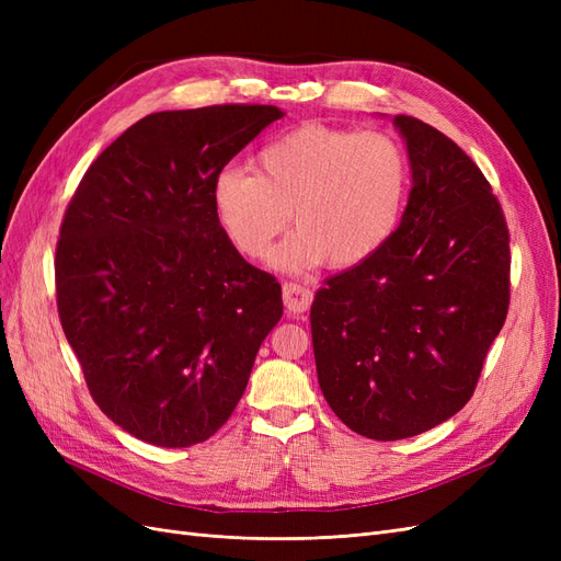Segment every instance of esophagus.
<instances>
[{
  "mask_svg": "<svg viewBox=\"0 0 561 561\" xmlns=\"http://www.w3.org/2000/svg\"><path fill=\"white\" fill-rule=\"evenodd\" d=\"M283 301L285 307L290 313H304L313 301V293L309 290L307 285H299V283H285L283 285Z\"/></svg>",
  "mask_w": 561,
  "mask_h": 561,
  "instance_id": "34e87169",
  "label": "esophagus"
}]
</instances>
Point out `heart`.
<instances>
[{
  "label": "heart",
  "instance_id": "1",
  "mask_svg": "<svg viewBox=\"0 0 561 561\" xmlns=\"http://www.w3.org/2000/svg\"><path fill=\"white\" fill-rule=\"evenodd\" d=\"M407 186L410 159L393 135L301 124L262 147L254 173H217L210 198L217 225L245 257H262L293 215L297 229L274 248L271 264L353 268L398 229Z\"/></svg>",
  "mask_w": 561,
  "mask_h": 561
}]
</instances>
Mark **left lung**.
<instances>
[{
    "mask_svg": "<svg viewBox=\"0 0 561 561\" xmlns=\"http://www.w3.org/2000/svg\"><path fill=\"white\" fill-rule=\"evenodd\" d=\"M393 124L412 165L402 222L311 307L322 396L381 443L463 410L511 304V233L491 184L445 133L404 114Z\"/></svg>",
    "mask_w": 561,
    "mask_h": 561,
    "instance_id": "8db88e82",
    "label": "left lung"
}]
</instances>
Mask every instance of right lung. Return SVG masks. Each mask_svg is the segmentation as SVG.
<instances>
[{
  "instance_id": "right-lung-1",
  "label": "right lung",
  "mask_w": 561,
  "mask_h": 561,
  "mask_svg": "<svg viewBox=\"0 0 561 561\" xmlns=\"http://www.w3.org/2000/svg\"><path fill=\"white\" fill-rule=\"evenodd\" d=\"M274 105L140 118L100 154L56 245L62 332L95 404L157 447H192L239 404L283 316L278 280L217 225L213 180L278 122Z\"/></svg>"
}]
</instances>
